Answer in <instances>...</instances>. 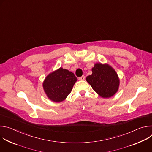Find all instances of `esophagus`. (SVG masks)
Here are the masks:
<instances>
[{
    "instance_id": "obj_1",
    "label": "esophagus",
    "mask_w": 152,
    "mask_h": 152,
    "mask_svg": "<svg viewBox=\"0 0 152 152\" xmlns=\"http://www.w3.org/2000/svg\"><path fill=\"white\" fill-rule=\"evenodd\" d=\"M85 79V76H82L81 77H79V80H84Z\"/></svg>"
}]
</instances>
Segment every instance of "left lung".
Masks as SVG:
<instances>
[{"mask_svg": "<svg viewBox=\"0 0 152 152\" xmlns=\"http://www.w3.org/2000/svg\"><path fill=\"white\" fill-rule=\"evenodd\" d=\"M92 72L86 79L98 94L103 98H109L115 94L120 82L117 74L111 67L97 63L92 69Z\"/></svg>", "mask_w": 152, "mask_h": 152, "instance_id": "1", "label": "left lung"}]
</instances>
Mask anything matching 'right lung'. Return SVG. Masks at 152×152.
<instances>
[{"instance_id": "1", "label": "right lung", "mask_w": 152, "mask_h": 152, "mask_svg": "<svg viewBox=\"0 0 152 152\" xmlns=\"http://www.w3.org/2000/svg\"><path fill=\"white\" fill-rule=\"evenodd\" d=\"M77 80L74 73L66 69L59 68L46 77L43 82V88L50 100L60 102L71 93Z\"/></svg>"}]
</instances>
